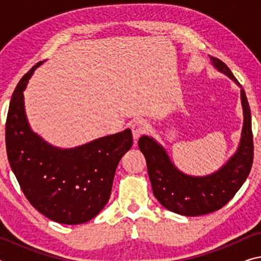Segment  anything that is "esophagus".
<instances>
[{"label":"esophagus","instance_id":"1","mask_svg":"<svg viewBox=\"0 0 261 261\" xmlns=\"http://www.w3.org/2000/svg\"><path fill=\"white\" fill-rule=\"evenodd\" d=\"M148 129L147 122L145 120H137L131 125V130H132V135H134L135 140L139 138L140 136H143L144 134H146V131Z\"/></svg>","mask_w":261,"mask_h":261}]
</instances>
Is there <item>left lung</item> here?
Returning <instances> with one entry per match:
<instances>
[{
	"instance_id": "left-lung-1",
	"label": "left lung",
	"mask_w": 261,
	"mask_h": 261,
	"mask_svg": "<svg viewBox=\"0 0 261 261\" xmlns=\"http://www.w3.org/2000/svg\"><path fill=\"white\" fill-rule=\"evenodd\" d=\"M211 60L219 71L241 86L222 61L215 57H211ZM241 99L244 124L240 146L226 165L212 175L193 177L183 174L173 165L161 145L147 136L140 137L138 146L146 159L153 193L165 208L185 216L208 214L222 208L241 189L253 163L251 110L243 88Z\"/></svg>"
}]
</instances>
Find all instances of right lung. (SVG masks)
I'll return each mask as SVG.
<instances>
[{"label": "right lung", "instance_id": "add662e5", "mask_svg": "<svg viewBox=\"0 0 261 261\" xmlns=\"http://www.w3.org/2000/svg\"><path fill=\"white\" fill-rule=\"evenodd\" d=\"M37 65L24 74L11 96L6 123L8 160L35 210L63 224L85 223L109 200L118 162L132 146L130 129L76 148L61 149L31 130L23 92Z\"/></svg>", "mask_w": 261, "mask_h": 261}]
</instances>
